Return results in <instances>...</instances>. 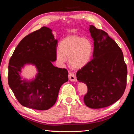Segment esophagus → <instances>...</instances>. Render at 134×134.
<instances>
[{
  "label": "esophagus",
  "mask_w": 134,
  "mask_h": 134,
  "mask_svg": "<svg viewBox=\"0 0 134 134\" xmlns=\"http://www.w3.org/2000/svg\"><path fill=\"white\" fill-rule=\"evenodd\" d=\"M69 79L70 81H72V82H76V78L73 72H70L69 73Z\"/></svg>",
  "instance_id": "obj_1"
}]
</instances>
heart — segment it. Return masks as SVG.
<instances>
[{"label":"heart","mask_w":134,"mask_h":134,"mask_svg":"<svg viewBox=\"0 0 134 134\" xmlns=\"http://www.w3.org/2000/svg\"><path fill=\"white\" fill-rule=\"evenodd\" d=\"M93 51L91 40L78 35H70L62 40L60 48L56 51L59 62L64 63L69 58L70 65L75 69L82 68L90 62Z\"/></svg>","instance_id":"1"}]
</instances>
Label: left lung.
Segmentation results:
<instances>
[{"mask_svg":"<svg viewBox=\"0 0 134 134\" xmlns=\"http://www.w3.org/2000/svg\"><path fill=\"white\" fill-rule=\"evenodd\" d=\"M90 26L94 40L93 58L78 70L76 76L88 88L84 103L97 109L110 106L122 96L126 87L127 69L117 43L107 32Z\"/></svg>","mask_w":134,"mask_h":134,"instance_id":"obj_1","label":"left lung"}]
</instances>
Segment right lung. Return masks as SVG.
<instances>
[{"label":"right lung","instance_id":"obj_1","mask_svg":"<svg viewBox=\"0 0 134 134\" xmlns=\"http://www.w3.org/2000/svg\"><path fill=\"white\" fill-rule=\"evenodd\" d=\"M49 28L42 27L24 37L9 62L8 80L11 90L22 106L46 110L55 103L62 85L68 81L66 69L54 66L58 40ZM26 63L35 64L38 73L31 82L22 80L19 74Z\"/></svg>","mask_w":134,"mask_h":134}]
</instances>
